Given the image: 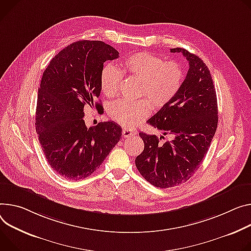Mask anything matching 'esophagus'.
Segmentation results:
<instances>
[{
    "mask_svg": "<svg viewBox=\"0 0 251 251\" xmlns=\"http://www.w3.org/2000/svg\"><path fill=\"white\" fill-rule=\"evenodd\" d=\"M122 134H123V137L124 138H131V137H133V136H135L136 134H137V131L133 130V129H126V128H124L122 130Z\"/></svg>",
    "mask_w": 251,
    "mask_h": 251,
    "instance_id": "34e87169",
    "label": "esophagus"
}]
</instances>
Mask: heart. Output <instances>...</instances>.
<instances>
[{
  "label": "heart",
  "instance_id": "heart-1",
  "mask_svg": "<svg viewBox=\"0 0 251 251\" xmlns=\"http://www.w3.org/2000/svg\"><path fill=\"white\" fill-rule=\"evenodd\" d=\"M120 65L121 70L112 64L104 66L101 72L103 94L107 97L116 96L125 74L140 81L138 96L148 99L133 102L119 100L110 105L108 113L111 119L127 128L134 127L144 120L151 110V105L155 109L166 106L177 95L184 80L183 70L177 62H164L160 57L148 52L128 56Z\"/></svg>",
  "mask_w": 251,
  "mask_h": 251
}]
</instances>
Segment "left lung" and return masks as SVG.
I'll use <instances>...</instances> for the list:
<instances>
[{"instance_id": "8db88e82", "label": "left lung", "mask_w": 251, "mask_h": 251, "mask_svg": "<svg viewBox=\"0 0 251 251\" xmlns=\"http://www.w3.org/2000/svg\"><path fill=\"white\" fill-rule=\"evenodd\" d=\"M170 52L182 53L189 69L177 95L147 122L174 138L159 143L157 136L140 132L144 150L135 159L140 174L159 188L190 179L210 147L218 122L216 91L207 66L185 49Z\"/></svg>"}]
</instances>
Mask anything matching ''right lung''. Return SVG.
I'll return each instance as SVG.
<instances>
[{
	"instance_id": "obj_1",
	"label": "right lung",
	"mask_w": 251,
	"mask_h": 251,
	"mask_svg": "<svg viewBox=\"0 0 251 251\" xmlns=\"http://www.w3.org/2000/svg\"><path fill=\"white\" fill-rule=\"evenodd\" d=\"M118 57V51L102 41H78L60 51L43 73L36 131L48 163L67 179L92 174L121 139L117 123L87 128L83 119L84 107L102 108L95 99L101 93L104 62Z\"/></svg>"
}]
</instances>
